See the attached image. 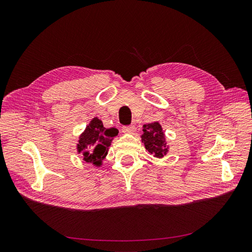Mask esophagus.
I'll return each mask as SVG.
<instances>
[{
  "mask_svg": "<svg viewBox=\"0 0 252 252\" xmlns=\"http://www.w3.org/2000/svg\"><path fill=\"white\" fill-rule=\"evenodd\" d=\"M122 131L126 134H133L135 132V127H134V125L124 126L123 128H122Z\"/></svg>",
  "mask_w": 252,
  "mask_h": 252,
  "instance_id": "1",
  "label": "esophagus"
}]
</instances>
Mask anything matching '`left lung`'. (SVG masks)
<instances>
[{
    "mask_svg": "<svg viewBox=\"0 0 252 252\" xmlns=\"http://www.w3.org/2000/svg\"><path fill=\"white\" fill-rule=\"evenodd\" d=\"M141 139L146 150L157 158H164L169 151V145L166 142L165 132L158 122L143 125Z\"/></svg>",
    "mask_w": 252,
    "mask_h": 252,
    "instance_id": "8db88e82",
    "label": "left lung"
}]
</instances>
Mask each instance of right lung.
<instances>
[{
  "instance_id": "1",
  "label": "right lung",
  "mask_w": 252,
  "mask_h": 252,
  "mask_svg": "<svg viewBox=\"0 0 252 252\" xmlns=\"http://www.w3.org/2000/svg\"><path fill=\"white\" fill-rule=\"evenodd\" d=\"M117 130L116 128H105L100 119L94 118L79 136L77 152L82 155L86 163L98 168L108 155L114 136L118 135Z\"/></svg>"
}]
</instances>
